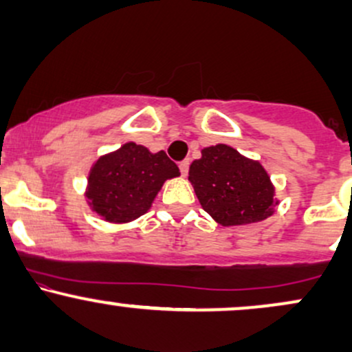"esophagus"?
I'll return each mask as SVG.
<instances>
[{
    "mask_svg": "<svg viewBox=\"0 0 352 352\" xmlns=\"http://www.w3.org/2000/svg\"><path fill=\"white\" fill-rule=\"evenodd\" d=\"M188 167H190V160L188 159H185V160H182V162L179 164V168H180V172H182V175H187L188 173Z\"/></svg>",
    "mask_w": 352,
    "mask_h": 352,
    "instance_id": "obj_1",
    "label": "esophagus"
}]
</instances>
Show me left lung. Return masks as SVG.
<instances>
[{
  "label": "left lung",
  "mask_w": 352,
  "mask_h": 352,
  "mask_svg": "<svg viewBox=\"0 0 352 352\" xmlns=\"http://www.w3.org/2000/svg\"><path fill=\"white\" fill-rule=\"evenodd\" d=\"M188 180L205 212L223 227L256 223L273 213L268 173L228 145L204 148L201 159L190 165Z\"/></svg>",
  "instance_id": "8db88e82"
}]
</instances>
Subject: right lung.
I'll return each mask as SVG.
<instances>
[{"label":"right lung","instance_id":"right-lung-1","mask_svg":"<svg viewBox=\"0 0 352 352\" xmlns=\"http://www.w3.org/2000/svg\"><path fill=\"white\" fill-rule=\"evenodd\" d=\"M179 175L177 164L164 151L152 153L127 142L92 165L86 197L104 220L127 223L151 208L165 180Z\"/></svg>","mask_w":352,"mask_h":352}]
</instances>
